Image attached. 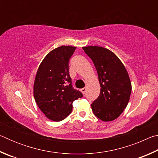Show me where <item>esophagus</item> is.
Listing matches in <instances>:
<instances>
[{
	"mask_svg": "<svg viewBox=\"0 0 158 158\" xmlns=\"http://www.w3.org/2000/svg\"><path fill=\"white\" fill-rule=\"evenodd\" d=\"M81 91L83 93V94H85V91H86V88H84V89H81Z\"/></svg>",
	"mask_w": 158,
	"mask_h": 158,
	"instance_id": "1",
	"label": "esophagus"
}]
</instances>
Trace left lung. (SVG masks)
I'll use <instances>...</instances> for the list:
<instances>
[{"label":"left lung","instance_id":"8db88e82","mask_svg":"<svg viewBox=\"0 0 158 158\" xmlns=\"http://www.w3.org/2000/svg\"><path fill=\"white\" fill-rule=\"evenodd\" d=\"M97 69L100 93L91 104L92 111L102 121L117 118L126 108L132 85L123 64L116 55L106 48L82 47Z\"/></svg>","mask_w":158,"mask_h":158}]
</instances>
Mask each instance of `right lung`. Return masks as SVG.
I'll return each instance as SVG.
<instances>
[{
	"label": "right lung",
	"mask_w": 158,
	"mask_h": 158,
	"mask_svg": "<svg viewBox=\"0 0 158 158\" xmlns=\"http://www.w3.org/2000/svg\"><path fill=\"white\" fill-rule=\"evenodd\" d=\"M75 47L61 46L50 52L37 69L33 86L35 100L48 118L60 121L70 114L74 100L83 97L74 89L69 61Z\"/></svg>",
	"instance_id": "right-lung-1"
}]
</instances>
